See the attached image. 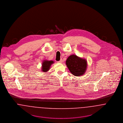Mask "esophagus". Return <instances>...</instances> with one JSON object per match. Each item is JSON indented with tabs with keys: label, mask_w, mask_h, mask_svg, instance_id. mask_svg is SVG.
<instances>
[{
	"label": "esophagus",
	"mask_w": 123,
	"mask_h": 123,
	"mask_svg": "<svg viewBox=\"0 0 123 123\" xmlns=\"http://www.w3.org/2000/svg\"><path fill=\"white\" fill-rule=\"evenodd\" d=\"M62 62V60H59V61L58 62V63H61Z\"/></svg>",
	"instance_id": "obj_1"
}]
</instances>
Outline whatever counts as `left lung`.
Here are the masks:
<instances>
[{
    "instance_id": "left-lung-1",
    "label": "left lung",
    "mask_w": 123,
    "mask_h": 123,
    "mask_svg": "<svg viewBox=\"0 0 123 123\" xmlns=\"http://www.w3.org/2000/svg\"><path fill=\"white\" fill-rule=\"evenodd\" d=\"M66 64L70 72L75 76H82L87 69V61L75 55L70 56L66 61Z\"/></svg>"
}]
</instances>
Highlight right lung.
<instances>
[{
  "mask_svg": "<svg viewBox=\"0 0 123 123\" xmlns=\"http://www.w3.org/2000/svg\"><path fill=\"white\" fill-rule=\"evenodd\" d=\"M54 62L53 61H47L45 60L42 63V70H41L44 72H47L49 70L51 64H53Z\"/></svg>",
  "mask_w": 123,
  "mask_h": 123,
  "instance_id": "add662e5",
  "label": "right lung"
}]
</instances>
